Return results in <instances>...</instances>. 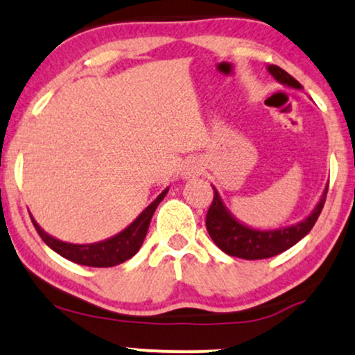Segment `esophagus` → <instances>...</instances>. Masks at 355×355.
<instances>
[{
  "mask_svg": "<svg viewBox=\"0 0 355 355\" xmlns=\"http://www.w3.org/2000/svg\"><path fill=\"white\" fill-rule=\"evenodd\" d=\"M202 171H204L202 163H200L199 159H196V157H194V159H187L186 164L182 166L181 176L184 179H194V178L200 176V174H202Z\"/></svg>",
  "mask_w": 355,
  "mask_h": 355,
  "instance_id": "1",
  "label": "esophagus"
}]
</instances>
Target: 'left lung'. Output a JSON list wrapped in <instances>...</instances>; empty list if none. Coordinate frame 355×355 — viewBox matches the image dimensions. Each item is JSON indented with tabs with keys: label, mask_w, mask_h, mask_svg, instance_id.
I'll return each instance as SVG.
<instances>
[{
	"label": "left lung",
	"mask_w": 355,
	"mask_h": 355,
	"mask_svg": "<svg viewBox=\"0 0 355 355\" xmlns=\"http://www.w3.org/2000/svg\"><path fill=\"white\" fill-rule=\"evenodd\" d=\"M266 71L271 73V77L284 87L290 89L301 90L303 87L296 78H293L290 73L284 72L278 65H268ZM214 189V200L211 209L207 212V218H205V225H207V232L214 240V243L225 252L230 257H239L243 260H261V258H270L278 255L293 245H296L301 239L309 234L313 225L316 224L319 214H321L322 207H324L326 196H327V186L322 191L321 199L313 209L308 217L300 220L298 224H293L288 227H279V229L273 230H260L253 229V227L240 222L237 217L234 216L227 207L224 199L220 198L216 186Z\"/></svg>",
	"instance_id": "1"
}]
</instances>
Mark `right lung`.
<instances>
[{"label":"right lung","instance_id":"obj_1","mask_svg":"<svg viewBox=\"0 0 355 355\" xmlns=\"http://www.w3.org/2000/svg\"><path fill=\"white\" fill-rule=\"evenodd\" d=\"M168 189L161 192L153 202L148 205L139 216L135 218L131 224L118 232L116 235H113L110 239H105L102 242L95 243H69L62 242V240L52 237L47 234L46 230H42V227L34 220V217L31 216L34 227H36L37 234L41 235L44 243L47 247H51L55 253H59L60 257L67 258V260L73 261V263L85 265V266H95V268H108V266H115L123 263V261L130 260L139 250V247L143 245V240L146 237L148 227H150L151 217L155 214L156 207L159 205L161 200L164 199V196L168 194Z\"/></svg>","mask_w":355,"mask_h":355}]
</instances>
